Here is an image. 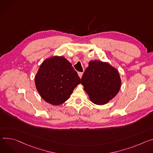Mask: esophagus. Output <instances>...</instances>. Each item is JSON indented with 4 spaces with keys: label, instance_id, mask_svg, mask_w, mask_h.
<instances>
[{
    "label": "esophagus",
    "instance_id": "obj_1",
    "mask_svg": "<svg viewBox=\"0 0 153 153\" xmlns=\"http://www.w3.org/2000/svg\"><path fill=\"white\" fill-rule=\"evenodd\" d=\"M78 76H79V78H81L82 77V76L83 72H78Z\"/></svg>",
    "mask_w": 153,
    "mask_h": 153
}]
</instances>
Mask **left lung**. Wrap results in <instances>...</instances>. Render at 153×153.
Masks as SVG:
<instances>
[{
	"mask_svg": "<svg viewBox=\"0 0 153 153\" xmlns=\"http://www.w3.org/2000/svg\"><path fill=\"white\" fill-rule=\"evenodd\" d=\"M121 79L118 71L109 63L91 61L82 75L81 84L94 104L103 105L119 92Z\"/></svg>",
	"mask_w": 153,
	"mask_h": 153,
	"instance_id": "obj_1",
	"label": "left lung"
}]
</instances>
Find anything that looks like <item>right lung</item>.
<instances>
[{"label": "right lung", "mask_w": 153, "mask_h": 153, "mask_svg": "<svg viewBox=\"0 0 153 153\" xmlns=\"http://www.w3.org/2000/svg\"><path fill=\"white\" fill-rule=\"evenodd\" d=\"M81 79L72 64L63 56L44 61L35 76L36 88L46 102L59 105L69 98Z\"/></svg>", "instance_id": "add662e5"}]
</instances>
